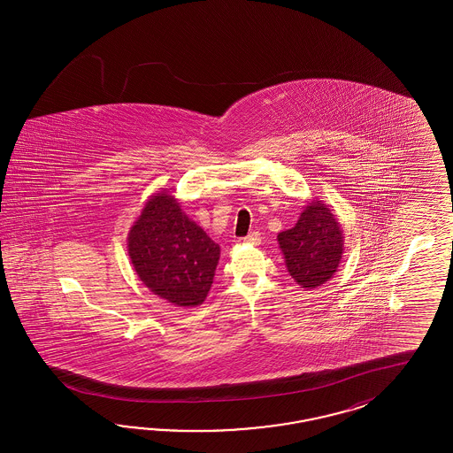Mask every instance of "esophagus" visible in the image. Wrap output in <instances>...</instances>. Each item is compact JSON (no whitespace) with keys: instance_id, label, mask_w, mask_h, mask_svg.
Instances as JSON below:
<instances>
[{"instance_id":"obj_1","label":"esophagus","mask_w":453,"mask_h":453,"mask_svg":"<svg viewBox=\"0 0 453 453\" xmlns=\"http://www.w3.org/2000/svg\"><path fill=\"white\" fill-rule=\"evenodd\" d=\"M244 242L247 244H252V246H257L259 242H261V234L259 233H250L249 235L244 237Z\"/></svg>"}]
</instances>
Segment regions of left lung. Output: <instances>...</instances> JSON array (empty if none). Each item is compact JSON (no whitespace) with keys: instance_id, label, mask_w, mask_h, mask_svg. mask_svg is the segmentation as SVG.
<instances>
[{"instance_id":"1","label":"left lung","mask_w":453,"mask_h":453,"mask_svg":"<svg viewBox=\"0 0 453 453\" xmlns=\"http://www.w3.org/2000/svg\"><path fill=\"white\" fill-rule=\"evenodd\" d=\"M277 242L288 274L307 290L329 282L342 261V227L319 199L307 203L296 226L279 234Z\"/></svg>"}]
</instances>
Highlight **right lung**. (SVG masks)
Returning <instances> with one entry per match:
<instances>
[{
  "label": "right lung",
  "mask_w": 453,
  "mask_h": 453,
  "mask_svg": "<svg viewBox=\"0 0 453 453\" xmlns=\"http://www.w3.org/2000/svg\"><path fill=\"white\" fill-rule=\"evenodd\" d=\"M127 254L152 294L176 307H196L212 286L220 247L163 189L150 196L131 226Z\"/></svg>",
  "instance_id": "obj_1"
}]
</instances>
